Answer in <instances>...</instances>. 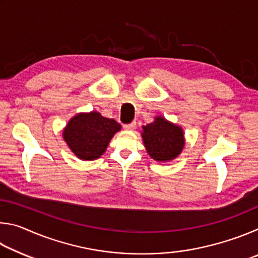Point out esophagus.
<instances>
[{
  "mask_svg": "<svg viewBox=\"0 0 258 258\" xmlns=\"http://www.w3.org/2000/svg\"><path fill=\"white\" fill-rule=\"evenodd\" d=\"M135 127H137V123H135V121H133V123H131V124H125L124 125V128L126 131H133Z\"/></svg>",
  "mask_w": 258,
  "mask_h": 258,
  "instance_id": "esophagus-1",
  "label": "esophagus"
}]
</instances>
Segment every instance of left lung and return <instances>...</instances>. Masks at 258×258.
<instances>
[{"instance_id": "left-lung-1", "label": "left lung", "mask_w": 258, "mask_h": 258, "mask_svg": "<svg viewBox=\"0 0 258 258\" xmlns=\"http://www.w3.org/2000/svg\"><path fill=\"white\" fill-rule=\"evenodd\" d=\"M142 140L146 150L152 159L167 163L177 158L185 145L183 128L163 116H156L155 120L142 126Z\"/></svg>"}]
</instances>
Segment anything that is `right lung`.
Returning a JSON list of instances; mask_svg holds the SVG:
<instances>
[{
  "label": "right lung",
  "instance_id": "1",
  "mask_svg": "<svg viewBox=\"0 0 258 258\" xmlns=\"http://www.w3.org/2000/svg\"><path fill=\"white\" fill-rule=\"evenodd\" d=\"M120 124L103 117L98 111L78 112L62 131L69 149L81 160H94L101 157L112 139L119 132Z\"/></svg>",
  "mask_w": 258,
  "mask_h": 258
}]
</instances>
